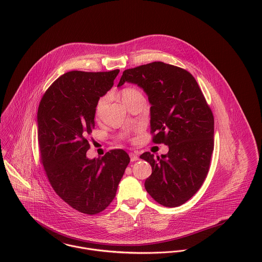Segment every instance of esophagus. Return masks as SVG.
Listing matches in <instances>:
<instances>
[{
  "instance_id": "34e87169",
  "label": "esophagus",
  "mask_w": 262,
  "mask_h": 262,
  "mask_svg": "<svg viewBox=\"0 0 262 262\" xmlns=\"http://www.w3.org/2000/svg\"><path fill=\"white\" fill-rule=\"evenodd\" d=\"M138 159H139V157H138L137 154H135V153H130V160H131V161H136V160H138Z\"/></svg>"
}]
</instances>
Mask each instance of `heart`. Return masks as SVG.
I'll return each instance as SVG.
<instances>
[{
  "label": "heart",
  "instance_id": "obj_1",
  "mask_svg": "<svg viewBox=\"0 0 262 262\" xmlns=\"http://www.w3.org/2000/svg\"><path fill=\"white\" fill-rule=\"evenodd\" d=\"M137 95H141L140 92L134 88H128V89H125L123 92H122V100L124 99H127V98H130V97H133V96H137ZM107 102V97H103L99 100L98 104H97V108H96V113L99 115L100 113L102 112L105 104Z\"/></svg>",
  "mask_w": 262,
  "mask_h": 262
}]
</instances>
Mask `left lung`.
Returning a JSON list of instances; mask_svg holds the SVG:
<instances>
[{"label":"left lung","instance_id":"1","mask_svg":"<svg viewBox=\"0 0 262 262\" xmlns=\"http://www.w3.org/2000/svg\"><path fill=\"white\" fill-rule=\"evenodd\" d=\"M137 84L148 97L150 129L154 143L168 152L140 158L149 162L152 173L145 189L164 207H179L202 187L214 149V117L194 77L161 61L126 70L118 86Z\"/></svg>","mask_w":262,"mask_h":262}]
</instances>
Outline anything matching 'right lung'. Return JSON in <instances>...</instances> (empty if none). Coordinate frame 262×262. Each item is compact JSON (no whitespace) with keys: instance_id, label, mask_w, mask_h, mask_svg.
Listing matches in <instances>:
<instances>
[{"instance_id":"add662e5","label":"right lung","mask_w":262,"mask_h":262,"mask_svg":"<svg viewBox=\"0 0 262 262\" xmlns=\"http://www.w3.org/2000/svg\"><path fill=\"white\" fill-rule=\"evenodd\" d=\"M119 72H69L49 86L38 108V144L49 183L66 203L88 215L110 205L130 162L122 149L86 156L97 104Z\"/></svg>"}]
</instances>
